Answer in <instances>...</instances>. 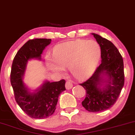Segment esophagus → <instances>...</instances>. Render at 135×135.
<instances>
[{"instance_id":"esophagus-1","label":"esophagus","mask_w":135,"mask_h":135,"mask_svg":"<svg viewBox=\"0 0 135 135\" xmlns=\"http://www.w3.org/2000/svg\"><path fill=\"white\" fill-rule=\"evenodd\" d=\"M65 87L67 90H69V89H71L73 87V84L70 81H66L65 84Z\"/></svg>"}]
</instances>
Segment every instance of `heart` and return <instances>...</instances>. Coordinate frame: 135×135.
<instances>
[{"label":"heart","mask_w":135,"mask_h":135,"mask_svg":"<svg viewBox=\"0 0 135 135\" xmlns=\"http://www.w3.org/2000/svg\"><path fill=\"white\" fill-rule=\"evenodd\" d=\"M100 58V48L96 41L78 40L58 45L53 57H46V64L50 69L58 73L69 66L76 79L84 80L94 72Z\"/></svg>","instance_id":"1"}]
</instances>
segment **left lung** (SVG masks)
<instances>
[{
	"label": "left lung",
	"instance_id": "1",
	"mask_svg": "<svg viewBox=\"0 0 135 135\" xmlns=\"http://www.w3.org/2000/svg\"><path fill=\"white\" fill-rule=\"evenodd\" d=\"M100 47L101 63L94 74L80 85L86 90L82 106L89 112H100L111 108L118 99L124 83V64L114 44L92 33Z\"/></svg>",
	"mask_w": 135,
	"mask_h": 135
}]
</instances>
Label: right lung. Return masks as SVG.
<instances>
[{
  "label": "right lung",
  "instance_id": "1",
  "mask_svg": "<svg viewBox=\"0 0 135 135\" xmlns=\"http://www.w3.org/2000/svg\"><path fill=\"white\" fill-rule=\"evenodd\" d=\"M51 39H33L27 41L16 53L11 72V83L16 103L31 118L44 119L54 113L60 94L65 89V80L50 82L46 80L31 92L23 82L27 62L31 59L41 60L45 48L51 43Z\"/></svg>",
  "mask_w": 135,
  "mask_h": 135
}]
</instances>
